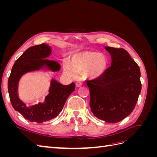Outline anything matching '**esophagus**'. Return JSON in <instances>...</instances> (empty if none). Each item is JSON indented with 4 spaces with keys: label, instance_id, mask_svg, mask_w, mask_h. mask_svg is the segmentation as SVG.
Returning a JSON list of instances; mask_svg holds the SVG:
<instances>
[{
    "label": "esophagus",
    "instance_id": "34e87169",
    "mask_svg": "<svg viewBox=\"0 0 157 157\" xmlns=\"http://www.w3.org/2000/svg\"><path fill=\"white\" fill-rule=\"evenodd\" d=\"M82 86V83L80 82H76V86H77V87H80V86Z\"/></svg>",
    "mask_w": 157,
    "mask_h": 157
}]
</instances>
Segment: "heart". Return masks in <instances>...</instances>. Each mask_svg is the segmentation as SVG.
Masks as SVG:
<instances>
[{
	"label": "heart",
	"instance_id": "obj_1",
	"mask_svg": "<svg viewBox=\"0 0 157 157\" xmlns=\"http://www.w3.org/2000/svg\"><path fill=\"white\" fill-rule=\"evenodd\" d=\"M65 72L70 77H75L77 72L86 70V74L91 78L101 77L105 72L107 61L105 57L97 52H82L71 57V62H64Z\"/></svg>",
	"mask_w": 157,
	"mask_h": 157
}]
</instances>
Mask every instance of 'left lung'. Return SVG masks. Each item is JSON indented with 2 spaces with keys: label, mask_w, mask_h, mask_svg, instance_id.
I'll return each instance as SVG.
<instances>
[{
  "label": "left lung",
  "mask_w": 157,
  "mask_h": 157,
  "mask_svg": "<svg viewBox=\"0 0 157 157\" xmlns=\"http://www.w3.org/2000/svg\"><path fill=\"white\" fill-rule=\"evenodd\" d=\"M111 65L103 75L87 80L90 106L94 115L106 122L116 123L133 111L141 90L140 69L123 48L105 46Z\"/></svg>",
  "instance_id": "1"
}]
</instances>
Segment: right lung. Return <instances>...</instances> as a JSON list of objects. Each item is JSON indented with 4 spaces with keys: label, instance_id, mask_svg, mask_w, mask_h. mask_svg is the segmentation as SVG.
Here are the masks:
<instances>
[{
    "label": "right lung",
    "instance_id": "obj_1",
    "mask_svg": "<svg viewBox=\"0 0 157 157\" xmlns=\"http://www.w3.org/2000/svg\"><path fill=\"white\" fill-rule=\"evenodd\" d=\"M51 54L52 48L48 44H41L30 47L16 61L8 78V90L13 109L31 122L42 123L58 117L62 111L67 98L75 88L74 82L63 85L52 78L49 94L43 103L27 106L19 98L18 84L23 75L41 69L53 72L60 70L61 66L57 61L46 59Z\"/></svg>",
    "mask_w": 157,
    "mask_h": 157
}]
</instances>
